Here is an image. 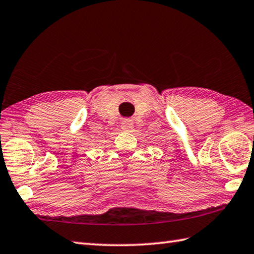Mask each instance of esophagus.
Listing matches in <instances>:
<instances>
[{
    "instance_id": "1",
    "label": "esophagus",
    "mask_w": 254,
    "mask_h": 254,
    "mask_svg": "<svg viewBox=\"0 0 254 254\" xmlns=\"http://www.w3.org/2000/svg\"><path fill=\"white\" fill-rule=\"evenodd\" d=\"M132 127H133L132 122H130V121H125V122L122 123V129H123V130L129 131V130H131Z\"/></svg>"
}]
</instances>
